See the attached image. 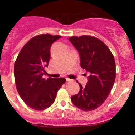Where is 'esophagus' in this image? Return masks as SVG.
<instances>
[{
	"label": "esophagus",
	"instance_id": "34e87169",
	"mask_svg": "<svg viewBox=\"0 0 135 135\" xmlns=\"http://www.w3.org/2000/svg\"><path fill=\"white\" fill-rule=\"evenodd\" d=\"M66 81H71V79L69 78H66Z\"/></svg>",
	"mask_w": 135,
	"mask_h": 135
}]
</instances>
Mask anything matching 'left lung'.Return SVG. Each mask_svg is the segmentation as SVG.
Segmentation results:
<instances>
[{
    "label": "left lung",
    "mask_w": 135,
    "mask_h": 135,
    "mask_svg": "<svg viewBox=\"0 0 135 135\" xmlns=\"http://www.w3.org/2000/svg\"><path fill=\"white\" fill-rule=\"evenodd\" d=\"M69 40L80 55L81 67L90 73L85 87L71 97L73 104L84 111H91L107 99L115 80L114 57L108 46L95 36H71Z\"/></svg>",
    "instance_id": "8db88e82"
}]
</instances>
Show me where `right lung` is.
Instances as JSON below:
<instances>
[{"label": "right lung", "instance_id": "add662e5", "mask_svg": "<svg viewBox=\"0 0 135 135\" xmlns=\"http://www.w3.org/2000/svg\"><path fill=\"white\" fill-rule=\"evenodd\" d=\"M61 37L50 34L34 36L24 45L15 61L16 89L32 109L44 110L52 105L58 90L66 81L64 78H43L50 61L51 44Z\"/></svg>", "mask_w": 135, "mask_h": 135}]
</instances>
